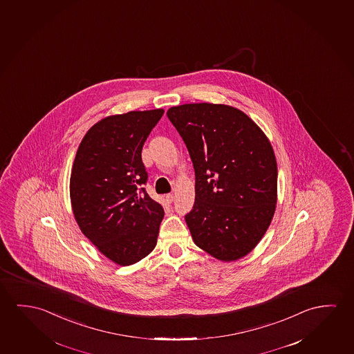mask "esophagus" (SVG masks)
<instances>
[{
    "mask_svg": "<svg viewBox=\"0 0 354 354\" xmlns=\"http://www.w3.org/2000/svg\"><path fill=\"white\" fill-rule=\"evenodd\" d=\"M165 198H167V201H168V203H171V202L174 201V195H173V194H168Z\"/></svg>",
    "mask_w": 354,
    "mask_h": 354,
    "instance_id": "obj_1",
    "label": "esophagus"
}]
</instances>
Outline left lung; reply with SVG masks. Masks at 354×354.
<instances>
[{"label":"left lung","instance_id":"1","mask_svg":"<svg viewBox=\"0 0 354 354\" xmlns=\"http://www.w3.org/2000/svg\"><path fill=\"white\" fill-rule=\"evenodd\" d=\"M169 120L195 169V203L185 216L195 244L221 261L248 255L266 233L277 203V162L266 135L224 104L173 106Z\"/></svg>","mask_w":354,"mask_h":354}]
</instances>
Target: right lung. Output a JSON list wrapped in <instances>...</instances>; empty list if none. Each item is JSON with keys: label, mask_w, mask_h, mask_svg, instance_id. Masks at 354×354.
Returning <instances> with one entry per match:
<instances>
[{"label": "right lung", "mask_w": 354, "mask_h": 354, "mask_svg": "<svg viewBox=\"0 0 354 354\" xmlns=\"http://www.w3.org/2000/svg\"><path fill=\"white\" fill-rule=\"evenodd\" d=\"M163 109L100 120L76 153L70 179L72 211L82 233L120 266L142 260L157 245L162 205L145 187L142 147Z\"/></svg>", "instance_id": "add662e5"}]
</instances>
